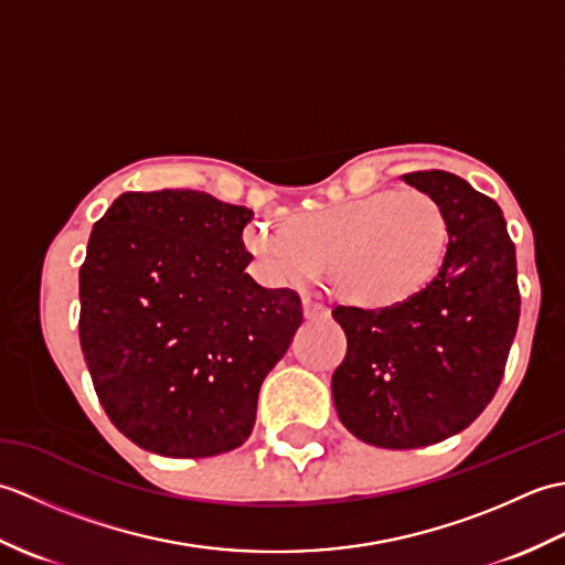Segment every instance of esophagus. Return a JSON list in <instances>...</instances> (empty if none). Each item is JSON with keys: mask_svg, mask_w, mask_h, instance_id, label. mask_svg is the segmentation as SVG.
<instances>
[{"mask_svg": "<svg viewBox=\"0 0 565 565\" xmlns=\"http://www.w3.org/2000/svg\"><path fill=\"white\" fill-rule=\"evenodd\" d=\"M303 316H306V320L328 318V308H322L318 303H310V301H303Z\"/></svg>", "mask_w": 565, "mask_h": 565, "instance_id": "34e87169", "label": "esophagus"}]
</instances>
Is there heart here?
<instances>
[{"label": "heart", "mask_w": 565, "mask_h": 565, "mask_svg": "<svg viewBox=\"0 0 565 565\" xmlns=\"http://www.w3.org/2000/svg\"><path fill=\"white\" fill-rule=\"evenodd\" d=\"M441 201L419 186L298 211L281 227L249 223L243 249L267 284L306 289L330 271L340 301L391 310L425 294L449 257Z\"/></svg>", "instance_id": "obj_1"}]
</instances>
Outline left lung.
Wrapping results in <instances>:
<instances>
[{
	"label": "left lung",
	"instance_id": "8db88e82",
	"mask_svg": "<svg viewBox=\"0 0 565 565\" xmlns=\"http://www.w3.org/2000/svg\"><path fill=\"white\" fill-rule=\"evenodd\" d=\"M435 194L451 245L425 294L391 310L338 306L347 354L332 401L356 439L417 449L466 429L493 401L520 322L514 243L498 203L444 170L403 174Z\"/></svg>",
	"mask_w": 565,
	"mask_h": 565
}]
</instances>
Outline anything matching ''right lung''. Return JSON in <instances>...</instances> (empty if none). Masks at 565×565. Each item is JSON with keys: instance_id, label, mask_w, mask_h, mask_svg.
<instances>
[{"instance_id": "1", "label": "right lung", "mask_w": 565, "mask_h": 565, "mask_svg": "<svg viewBox=\"0 0 565 565\" xmlns=\"http://www.w3.org/2000/svg\"><path fill=\"white\" fill-rule=\"evenodd\" d=\"M245 206L194 189L126 191L94 223L79 267V344L118 431L160 456L239 447L262 381L303 310L245 267Z\"/></svg>"}]
</instances>
